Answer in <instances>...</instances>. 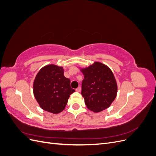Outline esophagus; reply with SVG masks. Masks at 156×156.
I'll return each mask as SVG.
<instances>
[{
    "label": "esophagus",
    "mask_w": 156,
    "mask_h": 156,
    "mask_svg": "<svg viewBox=\"0 0 156 156\" xmlns=\"http://www.w3.org/2000/svg\"><path fill=\"white\" fill-rule=\"evenodd\" d=\"M81 87H79L75 89V90H76V92H81Z\"/></svg>",
    "instance_id": "1"
}]
</instances>
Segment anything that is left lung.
Segmentation results:
<instances>
[{
    "label": "left lung",
    "mask_w": 156,
    "mask_h": 156,
    "mask_svg": "<svg viewBox=\"0 0 156 156\" xmlns=\"http://www.w3.org/2000/svg\"><path fill=\"white\" fill-rule=\"evenodd\" d=\"M79 68L84 77L81 94L87 107L94 112L109 107L118 92L117 83L112 70L100 62Z\"/></svg>",
    "instance_id": "obj_1"
}]
</instances>
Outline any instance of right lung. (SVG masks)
<instances>
[{
    "mask_svg": "<svg viewBox=\"0 0 156 156\" xmlns=\"http://www.w3.org/2000/svg\"><path fill=\"white\" fill-rule=\"evenodd\" d=\"M75 90L70 87V80L65 77L64 68L48 64L37 72L33 83V93L42 109L53 114L62 112L70 94Z\"/></svg>",
    "mask_w": 156,
    "mask_h": 156,
    "instance_id": "add662e5",
    "label": "right lung"
}]
</instances>
